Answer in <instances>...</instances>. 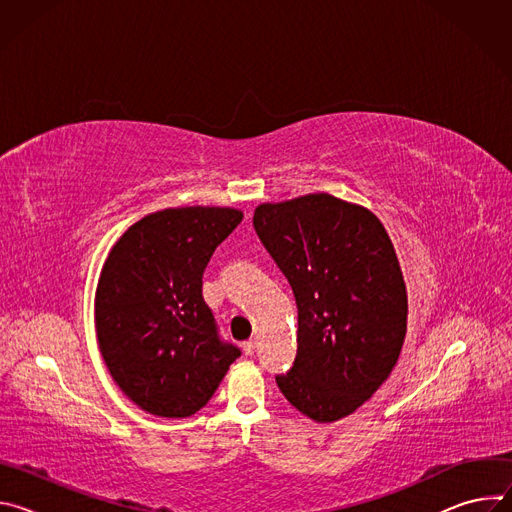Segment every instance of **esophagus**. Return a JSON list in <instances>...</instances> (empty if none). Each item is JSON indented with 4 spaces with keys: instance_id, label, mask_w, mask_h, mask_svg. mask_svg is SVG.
<instances>
[{
    "instance_id": "34e87169",
    "label": "esophagus",
    "mask_w": 512,
    "mask_h": 512,
    "mask_svg": "<svg viewBox=\"0 0 512 512\" xmlns=\"http://www.w3.org/2000/svg\"><path fill=\"white\" fill-rule=\"evenodd\" d=\"M243 350H245V354H247V356H251V354L255 352V340H247V342H243Z\"/></svg>"
}]
</instances>
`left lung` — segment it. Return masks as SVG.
I'll return each mask as SVG.
<instances>
[{"label": "left lung", "mask_w": 512, "mask_h": 512, "mask_svg": "<svg viewBox=\"0 0 512 512\" xmlns=\"http://www.w3.org/2000/svg\"><path fill=\"white\" fill-rule=\"evenodd\" d=\"M253 227L298 306V354L277 387L314 421H336L391 375L407 332V294L379 218L330 194L261 204Z\"/></svg>", "instance_id": "1"}]
</instances>
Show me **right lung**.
<instances>
[{"label":"right lung","instance_id":"1","mask_svg":"<svg viewBox=\"0 0 512 512\" xmlns=\"http://www.w3.org/2000/svg\"><path fill=\"white\" fill-rule=\"evenodd\" d=\"M241 221L235 208H166L111 249L97 285V338L111 377L143 411L190 417L241 356L202 296L214 249Z\"/></svg>","mask_w":512,"mask_h":512}]
</instances>
